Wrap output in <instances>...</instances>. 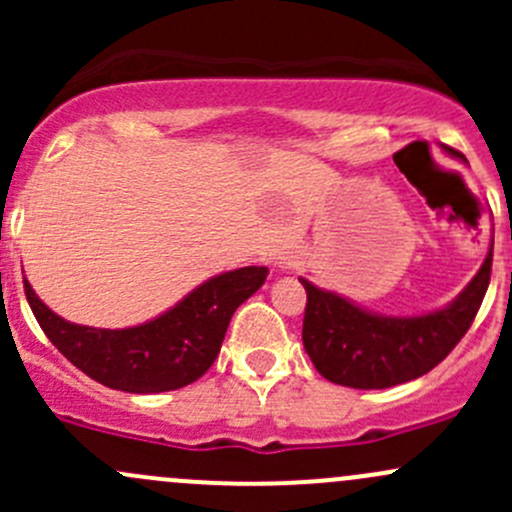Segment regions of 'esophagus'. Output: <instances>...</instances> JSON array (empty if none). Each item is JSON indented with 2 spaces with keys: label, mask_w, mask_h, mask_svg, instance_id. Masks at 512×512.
I'll return each mask as SVG.
<instances>
[{
  "label": "esophagus",
  "mask_w": 512,
  "mask_h": 512,
  "mask_svg": "<svg viewBox=\"0 0 512 512\" xmlns=\"http://www.w3.org/2000/svg\"><path fill=\"white\" fill-rule=\"evenodd\" d=\"M297 265V260L294 257H285V262H282V267H294Z\"/></svg>",
  "instance_id": "34e87169"
}]
</instances>
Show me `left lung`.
Segmentation results:
<instances>
[{
  "mask_svg": "<svg viewBox=\"0 0 512 512\" xmlns=\"http://www.w3.org/2000/svg\"><path fill=\"white\" fill-rule=\"evenodd\" d=\"M493 247L478 275L448 307L421 317H384L312 282L302 342L324 379L352 389H389L428 374L471 329L490 282Z\"/></svg>",
  "mask_w": 512,
  "mask_h": 512,
  "instance_id": "1",
  "label": "left lung"
}]
</instances>
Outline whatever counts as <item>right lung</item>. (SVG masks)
<instances>
[{
	"mask_svg": "<svg viewBox=\"0 0 512 512\" xmlns=\"http://www.w3.org/2000/svg\"><path fill=\"white\" fill-rule=\"evenodd\" d=\"M267 280V267H240L203 282L173 309L128 329L81 327L51 312L24 280L49 342L76 369L116 391L160 394L198 381L218 359L235 309Z\"/></svg>",
	"mask_w": 512,
	"mask_h": 512,
	"instance_id": "right-lung-1",
	"label": "right lung"
}]
</instances>
